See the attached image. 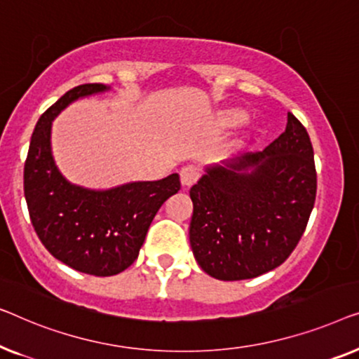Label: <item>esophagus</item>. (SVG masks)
Wrapping results in <instances>:
<instances>
[{
	"label": "esophagus",
	"mask_w": 359,
	"mask_h": 359,
	"mask_svg": "<svg viewBox=\"0 0 359 359\" xmlns=\"http://www.w3.org/2000/svg\"><path fill=\"white\" fill-rule=\"evenodd\" d=\"M198 179V172H196L195 168H191V165H187V168H182L180 169V184L182 187H191Z\"/></svg>",
	"instance_id": "esophagus-1"
}]
</instances>
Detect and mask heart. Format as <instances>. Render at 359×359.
Listing matches in <instances>:
<instances>
[{
  "label": "heart",
  "instance_id": "1",
  "mask_svg": "<svg viewBox=\"0 0 359 359\" xmlns=\"http://www.w3.org/2000/svg\"><path fill=\"white\" fill-rule=\"evenodd\" d=\"M245 120V112L241 109H223L215 115V127L218 130L232 128Z\"/></svg>",
  "mask_w": 359,
  "mask_h": 359
}]
</instances>
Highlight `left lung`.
Here are the masks:
<instances>
[{"label": "left lung", "mask_w": 359, "mask_h": 359, "mask_svg": "<svg viewBox=\"0 0 359 359\" xmlns=\"http://www.w3.org/2000/svg\"><path fill=\"white\" fill-rule=\"evenodd\" d=\"M317 175L309 135L287 112L262 153L206 165L190 189V245L216 280H249L276 269L299 242L314 208Z\"/></svg>", "instance_id": "obj_1"}]
</instances>
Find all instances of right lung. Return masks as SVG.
Returning <instances> with one entry per match:
<instances>
[{
	"mask_svg": "<svg viewBox=\"0 0 359 359\" xmlns=\"http://www.w3.org/2000/svg\"><path fill=\"white\" fill-rule=\"evenodd\" d=\"M107 90L110 86L95 83L63 94L35 125L24 165V195L39 239L55 259L94 276L128 269L158 210L180 190L179 174L88 189L60 172L52 151L53 120L74 100Z\"/></svg>",
	"mask_w": 359,
	"mask_h": 359,
	"instance_id": "1",
	"label": "right lung"
}]
</instances>
